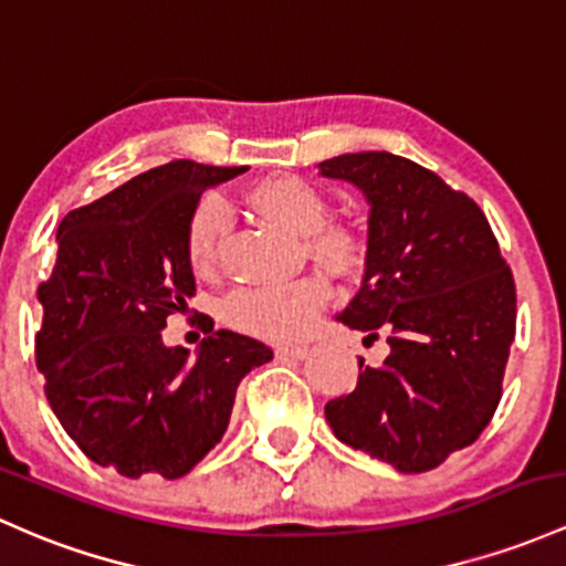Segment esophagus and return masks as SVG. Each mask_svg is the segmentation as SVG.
Instances as JSON below:
<instances>
[{"label": "esophagus", "mask_w": 566, "mask_h": 566, "mask_svg": "<svg viewBox=\"0 0 566 566\" xmlns=\"http://www.w3.org/2000/svg\"><path fill=\"white\" fill-rule=\"evenodd\" d=\"M305 343H291V345H275V354L281 358H305L307 356Z\"/></svg>", "instance_id": "34e87169"}]
</instances>
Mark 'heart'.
<instances>
[{"label":"heart","instance_id":"heart-1","mask_svg":"<svg viewBox=\"0 0 566 566\" xmlns=\"http://www.w3.org/2000/svg\"><path fill=\"white\" fill-rule=\"evenodd\" d=\"M248 205L264 221L307 237V251L313 256L339 266L354 256V240L348 232L324 227L326 199L307 180L294 175L259 180L245 193ZM229 210L221 199L208 197L193 210L188 223L186 253L188 264L199 277H212L221 266L223 248L229 240ZM329 296V283L321 275H302L285 283H266L242 289L229 300V321L242 332L270 339H289L310 324Z\"/></svg>","mask_w":566,"mask_h":566}]
</instances>
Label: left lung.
I'll list each match as a JSON object with an SVG mask.
<instances>
[{"instance_id": "left-lung-1", "label": "left lung", "mask_w": 566, "mask_h": 566, "mask_svg": "<svg viewBox=\"0 0 566 566\" xmlns=\"http://www.w3.org/2000/svg\"><path fill=\"white\" fill-rule=\"evenodd\" d=\"M369 205L364 277L345 326L386 337L380 367L358 358L348 397L326 402L339 442L399 472H427L472 446L502 399L515 337V283L483 210L421 164L343 154L318 164Z\"/></svg>"}]
</instances>
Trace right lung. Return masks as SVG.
<instances>
[{
    "label": "right lung",
    "instance_id": "right-lung-1",
    "mask_svg": "<svg viewBox=\"0 0 566 566\" xmlns=\"http://www.w3.org/2000/svg\"><path fill=\"white\" fill-rule=\"evenodd\" d=\"M245 169L169 161L59 223L38 289V369L66 434L124 478L191 472L221 442L240 380L272 358L229 329L193 356L161 339L197 291L186 237L199 197Z\"/></svg>",
    "mask_w": 566,
    "mask_h": 566
}]
</instances>
